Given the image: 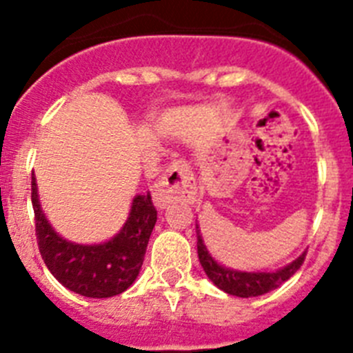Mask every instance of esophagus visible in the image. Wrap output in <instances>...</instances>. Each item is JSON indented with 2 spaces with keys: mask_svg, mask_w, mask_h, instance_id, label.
<instances>
[{
  "mask_svg": "<svg viewBox=\"0 0 353 353\" xmlns=\"http://www.w3.org/2000/svg\"><path fill=\"white\" fill-rule=\"evenodd\" d=\"M196 180L185 161H174L154 189V203L159 208L170 207L174 201L192 203L196 199Z\"/></svg>",
  "mask_w": 353,
  "mask_h": 353,
  "instance_id": "34e87169",
  "label": "esophagus"
}]
</instances>
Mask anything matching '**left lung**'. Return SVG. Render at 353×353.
Segmentation results:
<instances>
[{"label": "left lung", "instance_id": "1", "mask_svg": "<svg viewBox=\"0 0 353 353\" xmlns=\"http://www.w3.org/2000/svg\"><path fill=\"white\" fill-rule=\"evenodd\" d=\"M196 236H198V258L199 263L203 267L205 274L208 276L212 283L223 292L235 295V297L249 299V297H258L263 293H269L276 290L277 286H281L283 283L288 281L293 274L301 269V265L304 263L305 251L302 252L301 256L295 258L292 263L285 265L281 269L274 270V272H245V270H235L232 267L221 265L219 261L215 260L208 252L207 245L201 236V230L196 224Z\"/></svg>", "mask_w": 353, "mask_h": 353}]
</instances>
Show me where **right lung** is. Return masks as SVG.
Returning a JSON list of instances; mask_svg holds the SVG:
<instances>
[{"instance_id": "add662e5", "label": "right lung", "mask_w": 353, "mask_h": 353, "mask_svg": "<svg viewBox=\"0 0 353 353\" xmlns=\"http://www.w3.org/2000/svg\"><path fill=\"white\" fill-rule=\"evenodd\" d=\"M31 203L42 260L65 288L83 297L108 299L136 281L157 223L150 192L134 196L125 224L113 239L101 244H77L56 232L40 205L35 174H31Z\"/></svg>"}]
</instances>
